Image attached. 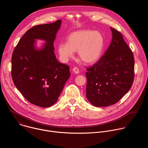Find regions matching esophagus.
I'll return each instance as SVG.
<instances>
[{
    "label": "esophagus",
    "instance_id": "1",
    "mask_svg": "<svg viewBox=\"0 0 148 148\" xmlns=\"http://www.w3.org/2000/svg\"><path fill=\"white\" fill-rule=\"evenodd\" d=\"M73 71L74 72V73L75 74H78L79 73V69L76 67H74L73 69Z\"/></svg>",
    "mask_w": 148,
    "mask_h": 148
}]
</instances>
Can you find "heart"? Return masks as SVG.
I'll list each match as a JSON object with an SVG mask.
<instances>
[{"label": "heart", "mask_w": 148, "mask_h": 148, "mask_svg": "<svg viewBox=\"0 0 148 148\" xmlns=\"http://www.w3.org/2000/svg\"><path fill=\"white\" fill-rule=\"evenodd\" d=\"M104 46V37L99 32L79 30L70 34L67 42L61 43L58 51L61 59L67 61L78 51L79 58L87 64L96 62L101 57Z\"/></svg>", "instance_id": "b5f03b06"}]
</instances>
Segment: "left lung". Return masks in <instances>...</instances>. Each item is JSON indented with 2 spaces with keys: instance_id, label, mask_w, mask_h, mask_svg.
<instances>
[{
  "instance_id": "8db88e82",
  "label": "left lung",
  "mask_w": 148,
  "mask_h": 148,
  "mask_svg": "<svg viewBox=\"0 0 148 148\" xmlns=\"http://www.w3.org/2000/svg\"><path fill=\"white\" fill-rule=\"evenodd\" d=\"M111 30L112 38L109 47L86 73L87 98L98 107L118 102L129 91L134 80L133 53L121 32L112 27Z\"/></svg>"
}]
</instances>
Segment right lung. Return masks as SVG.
<instances>
[{"label": "right lung", "instance_id": "add662e5", "mask_svg": "<svg viewBox=\"0 0 148 148\" xmlns=\"http://www.w3.org/2000/svg\"><path fill=\"white\" fill-rule=\"evenodd\" d=\"M61 20L40 25L28 30L15 47L12 56V77L17 90L31 103L49 107L57 101L70 76L69 66L57 60L53 43ZM36 39L47 43L41 50Z\"/></svg>", "mask_w": 148, "mask_h": 148}]
</instances>
